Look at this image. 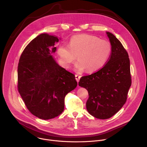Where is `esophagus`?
<instances>
[{"mask_svg":"<svg viewBox=\"0 0 147 147\" xmlns=\"http://www.w3.org/2000/svg\"><path fill=\"white\" fill-rule=\"evenodd\" d=\"M75 77H76V80H77V82H78V81H79V80H80V78H81V76H79V75H78V74H76V75H75Z\"/></svg>","mask_w":147,"mask_h":147,"instance_id":"obj_1","label":"esophagus"}]
</instances>
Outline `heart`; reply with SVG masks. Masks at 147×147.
Here are the masks:
<instances>
[{"mask_svg":"<svg viewBox=\"0 0 147 147\" xmlns=\"http://www.w3.org/2000/svg\"><path fill=\"white\" fill-rule=\"evenodd\" d=\"M111 52L112 45L109 41L88 34L73 36L69 45L61 44L57 49L60 62L66 67L70 66L77 55L75 69L77 72L86 69L88 72L99 70L105 65Z\"/></svg>","mask_w":147,"mask_h":147,"instance_id":"1","label":"heart"}]
</instances>
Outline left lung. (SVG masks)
I'll return each mask as SVG.
<instances>
[{
    "label": "left lung",
    "instance_id": "obj_1",
    "mask_svg": "<svg viewBox=\"0 0 147 147\" xmlns=\"http://www.w3.org/2000/svg\"><path fill=\"white\" fill-rule=\"evenodd\" d=\"M106 33L112 45L109 60L99 71L82 77L78 82L88 92L87 111L99 119L111 117L123 107L131 85L129 55L113 34Z\"/></svg>",
    "mask_w": 147,
    "mask_h": 147
}]
</instances>
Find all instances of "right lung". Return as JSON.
I'll return each instance as SVG.
<instances>
[{
	"instance_id": "obj_1",
	"label": "right lung",
	"mask_w": 147,
	"mask_h": 147,
	"mask_svg": "<svg viewBox=\"0 0 147 147\" xmlns=\"http://www.w3.org/2000/svg\"><path fill=\"white\" fill-rule=\"evenodd\" d=\"M59 39L55 35L40 34L23 51L18 65V90L29 111L48 120L64 111L65 98L74 90L75 76L59 66L52 54Z\"/></svg>"
}]
</instances>
